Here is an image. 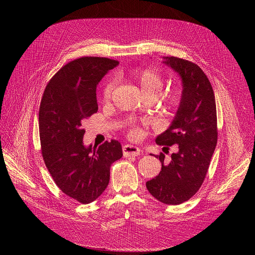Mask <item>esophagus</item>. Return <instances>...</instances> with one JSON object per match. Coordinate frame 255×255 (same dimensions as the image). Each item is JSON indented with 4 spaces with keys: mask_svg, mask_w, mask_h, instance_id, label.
<instances>
[{
    "mask_svg": "<svg viewBox=\"0 0 255 255\" xmlns=\"http://www.w3.org/2000/svg\"><path fill=\"white\" fill-rule=\"evenodd\" d=\"M123 153L125 157H131V156H138L140 155V150L135 145L131 144H125L123 146Z\"/></svg>",
    "mask_w": 255,
    "mask_h": 255,
    "instance_id": "esophagus-1",
    "label": "esophagus"
}]
</instances>
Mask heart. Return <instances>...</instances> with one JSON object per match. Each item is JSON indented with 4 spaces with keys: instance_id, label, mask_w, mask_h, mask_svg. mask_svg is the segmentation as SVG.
I'll return each instance as SVG.
<instances>
[{
    "instance_id": "heart-1",
    "label": "heart",
    "mask_w": 255,
    "mask_h": 255,
    "mask_svg": "<svg viewBox=\"0 0 255 255\" xmlns=\"http://www.w3.org/2000/svg\"><path fill=\"white\" fill-rule=\"evenodd\" d=\"M133 80L142 93L145 98H156L159 97V101L165 109L169 111L178 110L183 101V93L180 89L175 88L164 93L161 92L164 86V79L162 75L154 69H143L137 70L133 75ZM116 82L115 79H107L103 89H102V99L104 102H109L111 100L112 94L115 90ZM160 95L159 96L158 94ZM128 135L130 138H138L140 136V130L134 125H130Z\"/></svg>"
}]
</instances>
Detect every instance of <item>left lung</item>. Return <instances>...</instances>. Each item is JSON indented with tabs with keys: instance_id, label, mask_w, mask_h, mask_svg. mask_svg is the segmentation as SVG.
I'll list each match as a JSON object with an SVG mask.
<instances>
[{
	"instance_id": "left-lung-1",
	"label": "left lung",
	"mask_w": 255,
	"mask_h": 255,
	"mask_svg": "<svg viewBox=\"0 0 255 255\" xmlns=\"http://www.w3.org/2000/svg\"><path fill=\"white\" fill-rule=\"evenodd\" d=\"M164 60L182 78L183 101L156 142L165 149L177 144L178 152L171 154L169 161L163 153L155 156L161 170L145 186L159 202L180 205L198 191L208 172L218 136L216 102L210 80L199 66L177 57Z\"/></svg>"
}]
</instances>
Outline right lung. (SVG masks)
<instances>
[{"mask_svg":"<svg viewBox=\"0 0 255 255\" xmlns=\"http://www.w3.org/2000/svg\"><path fill=\"white\" fill-rule=\"evenodd\" d=\"M118 61L83 57L51 77L39 109V134L44 163L63 193L82 204L97 199L110 182L111 165L123 156L116 140L86 146L82 124L97 113L96 88Z\"/></svg>","mask_w":255,"mask_h":255,"instance_id":"1","label":"right lung"}]
</instances>
